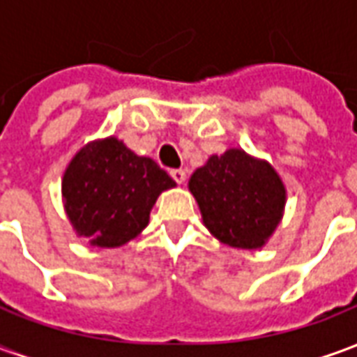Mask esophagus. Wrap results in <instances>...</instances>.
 <instances>
[{"label": "esophagus", "mask_w": 357, "mask_h": 357, "mask_svg": "<svg viewBox=\"0 0 357 357\" xmlns=\"http://www.w3.org/2000/svg\"><path fill=\"white\" fill-rule=\"evenodd\" d=\"M170 176H172V179H174V181L178 183V185H181V183L185 181V172H183V170H172Z\"/></svg>", "instance_id": "esophagus-1"}]
</instances>
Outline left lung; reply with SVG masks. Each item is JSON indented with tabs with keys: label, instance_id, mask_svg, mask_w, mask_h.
Wrapping results in <instances>:
<instances>
[{
	"label": "left lung",
	"instance_id": "left-lung-1",
	"mask_svg": "<svg viewBox=\"0 0 357 357\" xmlns=\"http://www.w3.org/2000/svg\"><path fill=\"white\" fill-rule=\"evenodd\" d=\"M202 214V224L214 237L233 248H262L281 222L287 191L279 174L266 160L229 149L212 155L189 179Z\"/></svg>",
	"mask_w": 357,
	"mask_h": 357
}]
</instances>
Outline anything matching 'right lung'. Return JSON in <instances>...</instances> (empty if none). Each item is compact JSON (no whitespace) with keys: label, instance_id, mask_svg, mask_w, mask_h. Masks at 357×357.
I'll use <instances>...</instances> for the list:
<instances>
[{"label":"right lung","instance_id":"right-lung-1","mask_svg":"<svg viewBox=\"0 0 357 357\" xmlns=\"http://www.w3.org/2000/svg\"><path fill=\"white\" fill-rule=\"evenodd\" d=\"M172 187L176 181L153 158L107 137L74 155L61 189L76 235L93 247L116 248L147 227L158 195Z\"/></svg>","mask_w":357,"mask_h":357}]
</instances>
